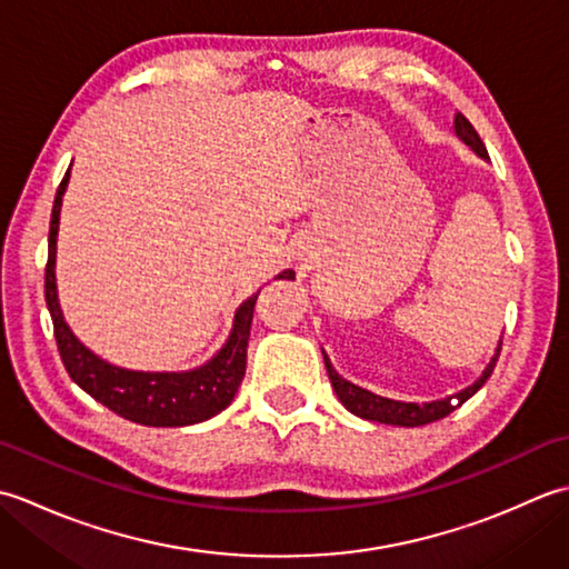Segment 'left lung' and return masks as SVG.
Here are the masks:
<instances>
[{
	"mask_svg": "<svg viewBox=\"0 0 569 569\" xmlns=\"http://www.w3.org/2000/svg\"><path fill=\"white\" fill-rule=\"evenodd\" d=\"M455 129L459 139H462L467 147L475 149L481 159H489L487 153V147L485 141L479 139L477 129L469 124V119L465 114H457L455 119ZM499 352L501 347L497 349V357H493L489 361V367L485 369V373H481V379L477 383H471L469 389L459 391L457 396L447 398V401H438V403H426V406H418V403H398V401H391V398H381L377 393H369L365 389H359V386L345 381L340 373H337L330 365V359L325 357V369H328V377L332 381V389L337 393V398H340L342 406L347 410H352L355 416L359 418H367V420H377V422H389V426H403V428H418V426H428V422H435L440 420L445 416H450L455 408L462 406L465 401H469L471 396H475L481 386L487 383V379L491 377L493 367H497V359H499Z\"/></svg>",
	"mask_w": 569,
	"mask_h": 569,
	"instance_id": "8db88e82",
	"label": "left lung"
}]
</instances>
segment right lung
Segmentation results:
<instances>
[{
  "label": "right lung",
  "instance_id": "right-lung-1",
  "mask_svg": "<svg viewBox=\"0 0 569 569\" xmlns=\"http://www.w3.org/2000/svg\"><path fill=\"white\" fill-rule=\"evenodd\" d=\"M70 168L56 190L51 229H48V261H46V306L51 310L53 335L63 367L82 391H88L94 401L107 406L112 413L122 416L131 422L149 428H178L202 422L220 413L239 389L247 371V345L253 320V306L257 296L239 306L234 316V330L229 335L227 345L220 349L208 365L186 371V373H149V371H127L107 365L94 357L88 347H82L76 335L70 332L63 316H60L58 296H56V234H58V214L63 192L68 186ZM293 271L278 273V278H293Z\"/></svg>",
  "mask_w": 569,
  "mask_h": 569
}]
</instances>
